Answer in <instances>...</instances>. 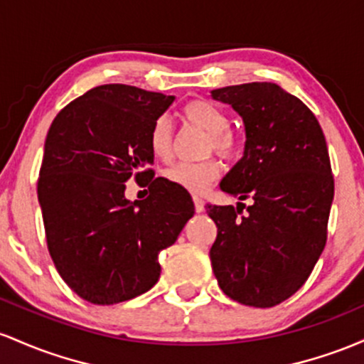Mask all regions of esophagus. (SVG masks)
I'll return each mask as SVG.
<instances>
[{
	"label": "esophagus",
	"instance_id": "obj_1",
	"mask_svg": "<svg viewBox=\"0 0 364 364\" xmlns=\"http://www.w3.org/2000/svg\"><path fill=\"white\" fill-rule=\"evenodd\" d=\"M193 201H194L196 211H198V213H201V211L204 210V201H203V198H199V196H194Z\"/></svg>",
	"mask_w": 364,
	"mask_h": 364
}]
</instances>
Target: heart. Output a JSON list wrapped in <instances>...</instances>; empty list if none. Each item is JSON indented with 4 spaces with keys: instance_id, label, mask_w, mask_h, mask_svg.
<instances>
[{
    "instance_id": "b5f03b06",
    "label": "heart",
    "mask_w": 364,
    "mask_h": 364,
    "mask_svg": "<svg viewBox=\"0 0 364 364\" xmlns=\"http://www.w3.org/2000/svg\"><path fill=\"white\" fill-rule=\"evenodd\" d=\"M183 120L196 125L208 134V151H215L220 156L232 158L239 153V139L230 129V118L218 105L206 100H196L182 108ZM149 149L154 158L168 161L173 153V127L168 117L161 115L149 129ZM220 165L216 160L182 161L165 171V181L182 187L189 193L201 194L220 177Z\"/></svg>"
}]
</instances>
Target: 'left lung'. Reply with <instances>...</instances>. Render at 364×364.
<instances>
[{"mask_svg":"<svg viewBox=\"0 0 364 364\" xmlns=\"http://www.w3.org/2000/svg\"><path fill=\"white\" fill-rule=\"evenodd\" d=\"M246 127L244 156L220 182L251 206L206 204L216 223L210 259L230 299L272 308L299 291L326 244L333 175L316 117L272 82L211 91ZM247 211H243V208Z\"/></svg>","mask_w":364,"mask_h":364,"instance_id":"8db88e82","label":"left lung"}]
</instances>
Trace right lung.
I'll return each instance as SVG.
<instances>
[{
    "mask_svg": "<svg viewBox=\"0 0 364 364\" xmlns=\"http://www.w3.org/2000/svg\"><path fill=\"white\" fill-rule=\"evenodd\" d=\"M173 96L105 84L55 117L38 178L48 251L65 284L92 304H117L160 279L158 256L194 215L191 194L149 168V129ZM129 178L150 196L130 203Z\"/></svg>",
    "mask_w": 364,
    "mask_h": 364,
    "instance_id": "right-lung-1",
    "label": "right lung"
}]
</instances>
